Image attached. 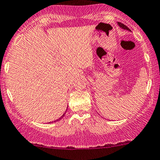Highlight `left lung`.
Wrapping results in <instances>:
<instances>
[{"label":"left lung","mask_w":160,"mask_h":160,"mask_svg":"<svg viewBox=\"0 0 160 160\" xmlns=\"http://www.w3.org/2000/svg\"><path fill=\"white\" fill-rule=\"evenodd\" d=\"M118 24H119V26L121 27L122 28H123V29H126V30H130L129 29V28H128V27H127L126 26H125V25H124L123 23H122V22H118Z\"/></svg>","instance_id":"left-lung-1"}]
</instances>
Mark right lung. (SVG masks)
Returning a JSON list of instances; mask_svg holds the SVG:
<instances>
[{
    "mask_svg": "<svg viewBox=\"0 0 160 160\" xmlns=\"http://www.w3.org/2000/svg\"><path fill=\"white\" fill-rule=\"evenodd\" d=\"M65 114H66V113H64V114H63V115H62V116H61V117H60V119H57V120H55V121H54V122H57V121H59V120H60V119H62V117H63V116H64V115H65Z\"/></svg>",
    "mask_w": 160,
    "mask_h": 160,
    "instance_id": "right-lung-1",
    "label": "right lung"
}]
</instances>
